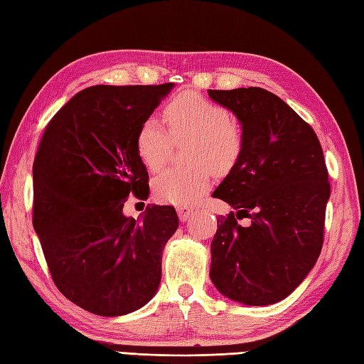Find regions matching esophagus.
Returning <instances> with one entry per match:
<instances>
[{
	"mask_svg": "<svg viewBox=\"0 0 364 364\" xmlns=\"http://www.w3.org/2000/svg\"><path fill=\"white\" fill-rule=\"evenodd\" d=\"M192 213H194V210L186 208V206H183V208H178V216H180L181 223H184V220H188L192 216Z\"/></svg>",
	"mask_w": 364,
	"mask_h": 364,
	"instance_id": "esophagus-1",
	"label": "esophagus"
}]
</instances>
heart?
<instances>
[{"label": "heart", "mask_w": 364, "mask_h": 364, "mask_svg": "<svg viewBox=\"0 0 364 364\" xmlns=\"http://www.w3.org/2000/svg\"><path fill=\"white\" fill-rule=\"evenodd\" d=\"M168 132L159 119L146 118L137 134V154L144 166L158 172L166 164L172 139L191 140L189 168H167L154 178L153 191L161 202L172 205L194 203L211 184V168L227 173L243 153V134L232 123L225 107L196 92H183L166 107Z\"/></svg>", "instance_id": "b5f03b06"}]
</instances>
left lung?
Listing matches in <instances>:
<instances>
[{
  "label": "left lung",
  "mask_w": 364,
  "mask_h": 364,
  "mask_svg": "<svg viewBox=\"0 0 364 364\" xmlns=\"http://www.w3.org/2000/svg\"><path fill=\"white\" fill-rule=\"evenodd\" d=\"M240 121L243 153L213 197L237 213L218 218L210 277L246 306L287 298L314 268L323 245L328 172L316 132L263 88L208 90ZM247 217L243 228L237 219Z\"/></svg>",
  "instance_id": "left-lung-1"
}]
</instances>
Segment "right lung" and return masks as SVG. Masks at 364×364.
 Returning <instances> with one entry per match:
<instances>
[{"mask_svg":"<svg viewBox=\"0 0 364 364\" xmlns=\"http://www.w3.org/2000/svg\"><path fill=\"white\" fill-rule=\"evenodd\" d=\"M173 87L96 85L77 92L36 153L33 227L50 274L69 301L96 316L129 314L159 289L176 211L151 205L134 219L123 206L131 192L149 194L137 134Z\"/></svg>","mask_w":364,"mask_h":364,"instance_id":"obj_1","label":"right lung"}]
</instances>
